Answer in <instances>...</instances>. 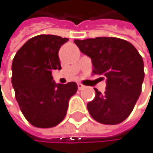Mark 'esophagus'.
Returning a JSON list of instances; mask_svg holds the SVG:
<instances>
[{"mask_svg":"<svg viewBox=\"0 0 153 153\" xmlns=\"http://www.w3.org/2000/svg\"><path fill=\"white\" fill-rule=\"evenodd\" d=\"M77 87H78V90H79V91L84 90V89L86 88V86H84V85L81 84V83H77Z\"/></svg>","mask_w":153,"mask_h":153,"instance_id":"esophagus-1","label":"esophagus"}]
</instances>
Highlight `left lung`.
<instances>
[{"instance_id": "left-lung-1", "label": "left lung", "mask_w": 153, "mask_h": 153, "mask_svg": "<svg viewBox=\"0 0 153 153\" xmlns=\"http://www.w3.org/2000/svg\"><path fill=\"white\" fill-rule=\"evenodd\" d=\"M82 53L91 57L92 75L106 79L105 93L95 91L87 108L92 119L103 124L123 123L133 111L144 80L143 59L126 40L116 37H96L75 40Z\"/></svg>"}]
</instances>
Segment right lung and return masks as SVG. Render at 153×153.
I'll return each instance as SVG.
<instances>
[{
    "label": "right lung",
    "mask_w": 153,
    "mask_h": 153,
    "mask_svg": "<svg viewBox=\"0 0 153 153\" xmlns=\"http://www.w3.org/2000/svg\"><path fill=\"white\" fill-rule=\"evenodd\" d=\"M68 38L40 34L19 49L12 63V84L20 110L37 128L58 125L65 118L68 102L77 91L76 82L56 84L52 71L60 70L58 52Z\"/></svg>",
    "instance_id": "add662e5"
}]
</instances>
